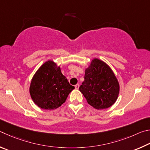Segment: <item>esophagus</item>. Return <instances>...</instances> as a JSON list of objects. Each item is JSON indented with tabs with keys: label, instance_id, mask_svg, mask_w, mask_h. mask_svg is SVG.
<instances>
[{
	"label": "esophagus",
	"instance_id": "34e87169",
	"mask_svg": "<svg viewBox=\"0 0 150 150\" xmlns=\"http://www.w3.org/2000/svg\"><path fill=\"white\" fill-rule=\"evenodd\" d=\"M74 87H75V88H76V90H78V89L79 88V87H80V85L78 84V83H77L76 85H75V86H74Z\"/></svg>",
	"mask_w": 150,
	"mask_h": 150
}]
</instances>
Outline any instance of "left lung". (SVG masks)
I'll list each match as a JSON object with an SVG mask.
<instances>
[{
	"label": "left lung",
	"mask_w": 150,
	"mask_h": 150,
	"mask_svg": "<svg viewBox=\"0 0 150 150\" xmlns=\"http://www.w3.org/2000/svg\"><path fill=\"white\" fill-rule=\"evenodd\" d=\"M119 83L105 62L93 59L85 70L84 81L79 88L88 104L97 109L112 105L119 93Z\"/></svg>",
	"instance_id": "obj_1"
}]
</instances>
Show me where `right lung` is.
I'll return each instance as SVG.
<instances>
[{
    "instance_id": "right-lung-1",
    "label": "right lung",
    "mask_w": 150,
    "mask_h": 150,
    "mask_svg": "<svg viewBox=\"0 0 150 150\" xmlns=\"http://www.w3.org/2000/svg\"><path fill=\"white\" fill-rule=\"evenodd\" d=\"M74 89L62 74L60 67L52 60H48L34 74L30 93L39 107L51 110L61 106Z\"/></svg>"
}]
</instances>
